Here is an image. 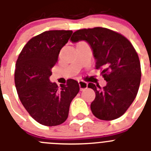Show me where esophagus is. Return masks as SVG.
Returning a JSON list of instances; mask_svg holds the SVG:
<instances>
[{"label": "esophagus", "mask_w": 151, "mask_h": 151, "mask_svg": "<svg viewBox=\"0 0 151 151\" xmlns=\"http://www.w3.org/2000/svg\"><path fill=\"white\" fill-rule=\"evenodd\" d=\"M78 83H79V86H80V88L81 91H83V90H84V89H86V88H88V83L86 82H84V81H83V80L78 81Z\"/></svg>", "instance_id": "34e87169"}]
</instances>
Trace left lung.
Masks as SVG:
<instances>
[{
    "mask_svg": "<svg viewBox=\"0 0 151 151\" xmlns=\"http://www.w3.org/2000/svg\"><path fill=\"white\" fill-rule=\"evenodd\" d=\"M71 40H85L89 44L96 60L95 68L101 69L107 82L103 88L88 83L96 95L91 104L93 115L104 121L123 115L136 98L142 76L139 56L133 45L121 33L104 27L78 29Z\"/></svg>",
    "mask_w": 151,
    "mask_h": 151,
    "instance_id": "8db88e82",
    "label": "left lung"
}]
</instances>
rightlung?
<instances>
[{
    "label": "right lung",
    "mask_w": 151,
    "mask_h": 151,
    "mask_svg": "<svg viewBox=\"0 0 151 151\" xmlns=\"http://www.w3.org/2000/svg\"><path fill=\"white\" fill-rule=\"evenodd\" d=\"M72 30L45 31L29 39L16 61L15 83L18 98L30 116L45 126H57L66 121L70 104L80 91L73 79L59 88L51 83V68Z\"/></svg>",
    "instance_id": "add662e5"
}]
</instances>
